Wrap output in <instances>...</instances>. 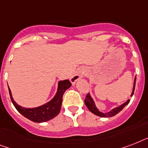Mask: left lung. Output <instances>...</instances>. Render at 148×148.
I'll return each mask as SVG.
<instances>
[{"label":"left lung","mask_w":148,"mask_h":148,"mask_svg":"<svg viewBox=\"0 0 148 148\" xmlns=\"http://www.w3.org/2000/svg\"><path fill=\"white\" fill-rule=\"evenodd\" d=\"M135 84H136V77L134 78V81L133 91H132V94H131V95H133L134 92V89H135ZM129 102H130V101H129V100H127V101L125 103H123L122 105H121L120 107H118V108H114V109H113L112 110H110V111H109V112L103 114V113H102V112H100V111L98 110V109L96 108L95 102H94L93 99L91 98V97H90V95H89V94H88V95H86L85 99H84V103H85V105L87 106V108L89 109V110H90V112H92L93 114H95L97 115V116H100V117H113V116H114V115H116L117 114H118V113H119L121 110H123V108H124L126 105H127V104L129 103Z\"/></svg>","instance_id":"obj_1"}]
</instances>
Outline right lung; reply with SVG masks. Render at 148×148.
<instances>
[{"instance_id":"obj_1","label":"right lung","mask_w":148,"mask_h":148,"mask_svg":"<svg viewBox=\"0 0 148 148\" xmlns=\"http://www.w3.org/2000/svg\"><path fill=\"white\" fill-rule=\"evenodd\" d=\"M76 77H74V78H76ZM71 86V83L69 80L60 81L58 83V91H57V94L48 103L35 108H22L15 103V101H14V99L11 96L10 88H9V94H10V100L12 101L14 106L23 116L27 117V119L31 120V121L36 122V123H41V122H45L49 120L53 119V117H55L60 113L64 93Z\"/></svg>"}]
</instances>
